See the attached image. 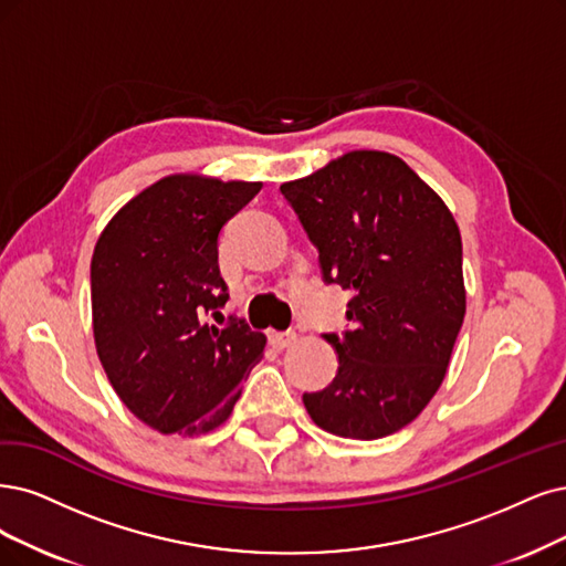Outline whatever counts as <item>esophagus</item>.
<instances>
[{"label": "esophagus", "mask_w": 566, "mask_h": 566, "mask_svg": "<svg viewBox=\"0 0 566 566\" xmlns=\"http://www.w3.org/2000/svg\"><path fill=\"white\" fill-rule=\"evenodd\" d=\"M268 340L275 349H286L289 345H294L296 340V333L294 331H270L268 333Z\"/></svg>", "instance_id": "34e87169"}]
</instances>
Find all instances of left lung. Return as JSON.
Returning a JSON list of instances; mask_svg holds the SVG:
<instances>
[{"mask_svg":"<svg viewBox=\"0 0 566 566\" xmlns=\"http://www.w3.org/2000/svg\"><path fill=\"white\" fill-rule=\"evenodd\" d=\"M280 191L319 251L324 284L352 291V326L324 333L336 378L303 394L310 417L357 441L403 429L441 387L467 312L450 209L382 151H352Z\"/></svg>","mask_w":566,"mask_h":566,"instance_id":"8db88e82","label":"left lung"}]
</instances>
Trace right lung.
Segmentation results:
<instances>
[{
  "label": "right lung",
  "mask_w": 566,
  "mask_h": 566,
  "mask_svg": "<svg viewBox=\"0 0 566 566\" xmlns=\"http://www.w3.org/2000/svg\"><path fill=\"white\" fill-rule=\"evenodd\" d=\"M261 184L175 175L125 205L91 263L97 357L120 401L160 433L198 436L228 420L265 336L223 326L221 228ZM223 319V317H221Z\"/></svg>",
  "instance_id": "right-lung-1"
}]
</instances>
